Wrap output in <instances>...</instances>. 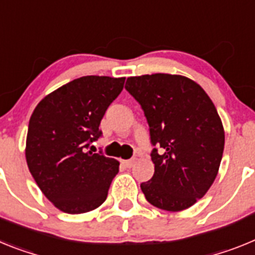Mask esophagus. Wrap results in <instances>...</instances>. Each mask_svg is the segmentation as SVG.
I'll return each mask as SVG.
<instances>
[{
    "label": "esophagus",
    "instance_id": "obj_1",
    "mask_svg": "<svg viewBox=\"0 0 255 255\" xmlns=\"http://www.w3.org/2000/svg\"><path fill=\"white\" fill-rule=\"evenodd\" d=\"M133 163H134L133 159H129V160H122V164L125 165L126 168H132L133 167Z\"/></svg>",
    "mask_w": 255,
    "mask_h": 255
}]
</instances>
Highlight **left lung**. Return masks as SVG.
I'll return each instance as SVG.
<instances>
[{"label":"left lung","mask_w":255,"mask_h":255,"mask_svg":"<svg viewBox=\"0 0 255 255\" xmlns=\"http://www.w3.org/2000/svg\"><path fill=\"white\" fill-rule=\"evenodd\" d=\"M126 90L142 108L155 146L154 176L141 183L146 200L168 212L187 209L207 194L222 160L225 130L216 106L182 75L129 77Z\"/></svg>","instance_id":"obj_1"}]
</instances>
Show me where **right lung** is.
I'll return each instance as SVG.
<instances>
[{"label": "right lung", "mask_w": 255, "mask_h": 255, "mask_svg": "<svg viewBox=\"0 0 255 255\" xmlns=\"http://www.w3.org/2000/svg\"><path fill=\"white\" fill-rule=\"evenodd\" d=\"M126 78L86 75L42 99L30 117L25 158L46 198L61 212L86 213L106 200L119 161L88 147Z\"/></svg>", "instance_id": "obj_1"}]
</instances>
